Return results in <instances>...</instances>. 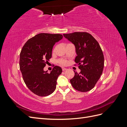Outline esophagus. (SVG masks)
Returning a JSON list of instances; mask_svg holds the SVG:
<instances>
[{
    "label": "esophagus",
    "instance_id": "esophagus-1",
    "mask_svg": "<svg viewBox=\"0 0 127 127\" xmlns=\"http://www.w3.org/2000/svg\"><path fill=\"white\" fill-rule=\"evenodd\" d=\"M62 69H63V71H65V70H67V68H65L63 67V68H62Z\"/></svg>",
    "mask_w": 127,
    "mask_h": 127
}]
</instances>
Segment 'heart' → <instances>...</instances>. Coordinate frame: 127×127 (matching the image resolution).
Segmentation results:
<instances>
[{"label":"heart","instance_id":"b5f03b06","mask_svg":"<svg viewBox=\"0 0 127 127\" xmlns=\"http://www.w3.org/2000/svg\"><path fill=\"white\" fill-rule=\"evenodd\" d=\"M60 63L62 64H65L66 63V61L64 60H60Z\"/></svg>","mask_w":127,"mask_h":127}]
</instances>
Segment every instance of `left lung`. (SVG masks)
<instances>
[{
  "label": "left lung",
  "instance_id": "1",
  "mask_svg": "<svg viewBox=\"0 0 127 127\" xmlns=\"http://www.w3.org/2000/svg\"><path fill=\"white\" fill-rule=\"evenodd\" d=\"M74 44L77 56L75 61L80 69L70 82L75 90L82 92L91 90L102 75L104 68L103 53L99 44L91 34L86 32L64 34Z\"/></svg>",
  "mask_w": 127,
  "mask_h": 127
}]
</instances>
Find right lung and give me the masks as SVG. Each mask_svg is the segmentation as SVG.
Masks as SVG:
<instances>
[{
	"instance_id": "add662e5",
	"label": "right lung",
	"mask_w": 127,
	"mask_h": 127,
	"mask_svg": "<svg viewBox=\"0 0 127 127\" xmlns=\"http://www.w3.org/2000/svg\"><path fill=\"white\" fill-rule=\"evenodd\" d=\"M63 38L60 34H38L27 41L21 50L20 67L24 81L31 91L40 96L50 95L56 88L62 69L55 66L50 73L43 69L52 57L53 45Z\"/></svg>"
}]
</instances>
